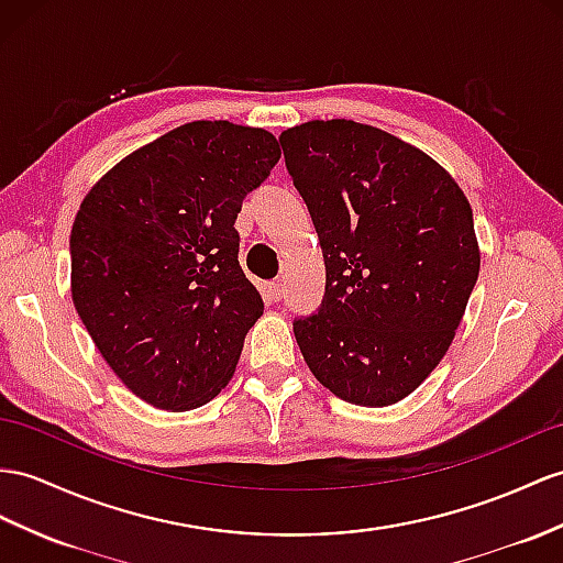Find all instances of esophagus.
<instances>
[{
	"label": "esophagus",
	"mask_w": 563,
	"mask_h": 563,
	"mask_svg": "<svg viewBox=\"0 0 563 563\" xmlns=\"http://www.w3.org/2000/svg\"><path fill=\"white\" fill-rule=\"evenodd\" d=\"M267 294H269V298H274V300H279L282 296H284V284L277 279V282H269L267 284Z\"/></svg>",
	"instance_id": "obj_1"
}]
</instances>
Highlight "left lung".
<instances>
[{
  "label": "left lung",
  "mask_w": 563,
  "mask_h": 563,
  "mask_svg": "<svg viewBox=\"0 0 563 563\" xmlns=\"http://www.w3.org/2000/svg\"><path fill=\"white\" fill-rule=\"evenodd\" d=\"M322 245L318 312L294 320L320 385L355 406L401 401L451 346L479 272L473 210L432 157L346 119L279 135Z\"/></svg>",
  "instance_id": "obj_1"
}]
</instances>
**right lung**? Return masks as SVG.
<instances>
[{
  "mask_svg": "<svg viewBox=\"0 0 563 563\" xmlns=\"http://www.w3.org/2000/svg\"><path fill=\"white\" fill-rule=\"evenodd\" d=\"M279 157L263 129L190 121L121 159L80 202L68 241L74 306L150 406L198 408L234 375L263 314L234 224Z\"/></svg>",
  "mask_w": 563,
  "mask_h": 563,
  "instance_id": "right-lung-1",
  "label": "right lung"
}]
</instances>
